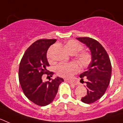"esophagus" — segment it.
<instances>
[{"label":"esophagus","mask_w":123,"mask_h":123,"mask_svg":"<svg viewBox=\"0 0 123 123\" xmlns=\"http://www.w3.org/2000/svg\"><path fill=\"white\" fill-rule=\"evenodd\" d=\"M67 80L68 81V82H69V83H70L71 84H73V85H77V84H78V83H77L76 82L72 81V80H69V79H67Z\"/></svg>","instance_id":"34e87169"}]
</instances>
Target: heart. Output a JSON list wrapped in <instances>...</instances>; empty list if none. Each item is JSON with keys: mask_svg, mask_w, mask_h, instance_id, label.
Here are the masks:
<instances>
[{"mask_svg": "<svg viewBox=\"0 0 123 123\" xmlns=\"http://www.w3.org/2000/svg\"><path fill=\"white\" fill-rule=\"evenodd\" d=\"M65 49L69 54H76L80 52L83 49V45L75 40H69L65 45ZM49 54L47 56L49 57ZM76 60L83 68H87L92 62V55L87 51H81L76 56ZM79 70L78 64L76 62H71L69 63H60L56 66L55 68L56 74L62 78H71L73 75L77 73Z\"/></svg>", "mask_w": 123, "mask_h": 123, "instance_id": "b5f03b06", "label": "heart"}]
</instances>
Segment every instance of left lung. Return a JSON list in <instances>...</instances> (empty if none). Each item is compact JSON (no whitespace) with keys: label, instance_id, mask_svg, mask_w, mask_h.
<instances>
[{"label":"left lung","instance_id":"left-lung-1","mask_svg":"<svg viewBox=\"0 0 123 123\" xmlns=\"http://www.w3.org/2000/svg\"><path fill=\"white\" fill-rule=\"evenodd\" d=\"M77 39L90 49L92 62L87 71L81 74V81L86 78L87 94L81 98L85 104H92L102 97L106 92L111 76V65L109 56L104 47L96 40L87 37Z\"/></svg>","mask_w":123,"mask_h":123}]
</instances>
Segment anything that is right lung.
Returning a JSON list of instances; mask_svg holds the SVG:
<instances>
[{"label": "right lung", "instance_id": "1", "mask_svg": "<svg viewBox=\"0 0 123 123\" xmlns=\"http://www.w3.org/2000/svg\"><path fill=\"white\" fill-rule=\"evenodd\" d=\"M56 39H39L27 49L21 60L18 78L27 98L39 106H46L54 100L58 86L64 80L56 77L51 81L42 82L43 74L52 76L54 73L47 69L49 66L47 52Z\"/></svg>", "mask_w": 123, "mask_h": 123}]
</instances>
